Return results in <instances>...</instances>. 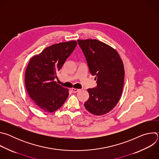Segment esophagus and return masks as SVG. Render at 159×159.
Masks as SVG:
<instances>
[{"label": "esophagus", "instance_id": "34e87169", "mask_svg": "<svg viewBox=\"0 0 159 159\" xmlns=\"http://www.w3.org/2000/svg\"><path fill=\"white\" fill-rule=\"evenodd\" d=\"M80 90V89H75V88H72V91L74 93H76L77 92H79Z\"/></svg>", "mask_w": 159, "mask_h": 159}]
</instances>
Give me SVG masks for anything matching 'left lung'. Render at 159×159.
I'll return each instance as SVG.
<instances>
[{"label": "left lung", "mask_w": 159, "mask_h": 159, "mask_svg": "<svg viewBox=\"0 0 159 159\" xmlns=\"http://www.w3.org/2000/svg\"><path fill=\"white\" fill-rule=\"evenodd\" d=\"M90 73L96 75L97 87L88 89L89 99L84 106L92 114L103 115L118 104L123 92L125 69L118 53L97 39H78Z\"/></svg>", "instance_id": "left-lung-1"}]
</instances>
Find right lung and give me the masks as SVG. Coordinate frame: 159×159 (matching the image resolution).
<instances>
[{"instance_id":"add662e5","label":"right lung","mask_w":159,"mask_h":159,"mask_svg":"<svg viewBox=\"0 0 159 159\" xmlns=\"http://www.w3.org/2000/svg\"><path fill=\"white\" fill-rule=\"evenodd\" d=\"M77 44L76 41H70L53 44L30 60L25 72V85L30 98L40 109L54 112L69 96V89L58 84L55 79Z\"/></svg>"}]
</instances>
